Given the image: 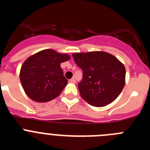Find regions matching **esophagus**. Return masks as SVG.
<instances>
[{
  "instance_id": "1",
  "label": "esophagus",
  "mask_w": 150,
  "mask_h": 150,
  "mask_svg": "<svg viewBox=\"0 0 150 150\" xmlns=\"http://www.w3.org/2000/svg\"><path fill=\"white\" fill-rule=\"evenodd\" d=\"M70 82L72 83H76V79H75V78H72V79H70Z\"/></svg>"
}]
</instances>
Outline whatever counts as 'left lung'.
<instances>
[{"mask_svg":"<svg viewBox=\"0 0 150 150\" xmlns=\"http://www.w3.org/2000/svg\"><path fill=\"white\" fill-rule=\"evenodd\" d=\"M72 56L83 71L78 84L80 95L95 107H104L116 99L125 83V66L106 52H76Z\"/></svg>","mask_w":150,"mask_h":150,"instance_id":"obj_1","label":"left lung"}]
</instances>
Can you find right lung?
I'll list each match as a JSON object with an SVG mask.
<instances>
[{"instance_id":"add662e5","label":"right lung","mask_w":150,"mask_h":150,"mask_svg":"<svg viewBox=\"0 0 150 150\" xmlns=\"http://www.w3.org/2000/svg\"><path fill=\"white\" fill-rule=\"evenodd\" d=\"M67 54L44 50L28 57L19 74L22 88L31 100L40 103L57 98L67 86L61 63L68 61Z\"/></svg>"}]
</instances>
